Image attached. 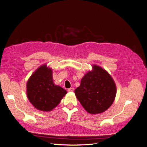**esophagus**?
Returning <instances> with one entry per match:
<instances>
[{
  "label": "esophagus",
  "mask_w": 147,
  "mask_h": 147,
  "mask_svg": "<svg viewBox=\"0 0 147 147\" xmlns=\"http://www.w3.org/2000/svg\"><path fill=\"white\" fill-rule=\"evenodd\" d=\"M74 90V89L73 88H71L67 89V91H68V92H73Z\"/></svg>",
  "instance_id": "1"
}]
</instances>
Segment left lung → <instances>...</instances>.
Returning <instances> with one entry per match:
<instances>
[{
  "label": "left lung",
  "mask_w": 147,
  "mask_h": 147,
  "mask_svg": "<svg viewBox=\"0 0 147 147\" xmlns=\"http://www.w3.org/2000/svg\"><path fill=\"white\" fill-rule=\"evenodd\" d=\"M74 92L78 100L89 114L102 113L111 107L116 95V86L111 75L102 67L92 66Z\"/></svg>",
  "instance_id": "8db88e82"
}]
</instances>
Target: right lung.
<instances>
[{
	"label": "right lung",
	"instance_id": "right-lung-1",
	"mask_svg": "<svg viewBox=\"0 0 147 147\" xmlns=\"http://www.w3.org/2000/svg\"><path fill=\"white\" fill-rule=\"evenodd\" d=\"M67 91L53 81L52 69L44 65L29 78L27 84L28 100L38 110L48 112L58 106Z\"/></svg>",
	"mask_w": 147,
	"mask_h": 147
}]
</instances>
